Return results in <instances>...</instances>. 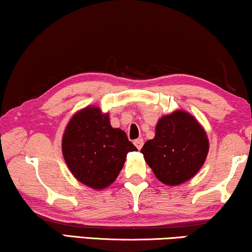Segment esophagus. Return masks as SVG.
Here are the masks:
<instances>
[{"label":"esophagus","mask_w":252,"mask_h":252,"mask_svg":"<svg viewBox=\"0 0 252 252\" xmlns=\"http://www.w3.org/2000/svg\"><path fill=\"white\" fill-rule=\"evenodd\" d=\"M143 145H144V140L141 139V138H138V139L134 140V146H136L138 150H140V148L143 147Z\"/></svg>","instance_id":"esophagus-1"}]
</instances>
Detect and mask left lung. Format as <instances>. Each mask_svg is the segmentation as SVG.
<instances>
[{"mask_svg":"<svg viewBox=\"0 0 252 252\" xmlns=\"http://www.w3.org/2000/svg\"><path fill=\"white\" fill-rule=\"evenodd\" d=\"M207 133L189 113L176 111L158 120L155 137L140 152L157 178L168 186L187 182L207 158Z\"/></svg>","mask_w":252,"mask_h":252,"instance_id":"8db88e82","label":"left lung"}]
</instances>
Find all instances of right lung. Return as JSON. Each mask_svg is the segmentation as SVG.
I'll list each match as a JSON object with an SVG mask.
<instances>
[{
    "mask_svg": "<svg viewBox=\"0 0 252 252\" xmlns=\"http://www.w3.org/2000/svg\"><path fill=\"white\" fill-rule=\"evenodd\" d=\"M62 150L67 166L80 183L104 189L119 176L126 154L137 148L125 131L111 126L108 113L88 106L70 119Z\"/></svg>",
    "mask_w": 252,
    "mask_h": 252,
    "instance_id": "1",
    "label": "right lung"
}]
</instances>
